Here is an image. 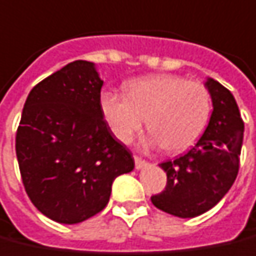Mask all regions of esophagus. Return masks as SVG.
<instances>
[{
    "instance_id": "esophagus-1",
    "label": "esophagus",
    "mask_w": 256,
    "mask_h": 256,
    "mask_svg": "<svg viewBox=\"0 0 256 256\" xmlns=\"http://www.w3.org/2000/svg\"><path fill=\"white\" fill-rule=\"evenodd\" d=\"M134 164H136V169H141V168L146 166V160H144L140 156H134Z\"/></svg>"
}]
</instances>
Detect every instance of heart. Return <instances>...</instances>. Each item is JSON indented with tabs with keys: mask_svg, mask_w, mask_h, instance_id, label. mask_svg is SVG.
Returning a JSON list of instances; mask_svg holds the SVG:
<instances>
[{
	"mask_svg": "<svg viewBox=\"0 0 256 256\" xmlns=\"http://www.w3.org/2000/svg\"><path fill=\"white\" fill-rule=\"evenodd\" d=\"M101 110L112 133L128 144L146 119L151 142L180 154L196 144L210 116V92L198 80L178 74H152L126 84V96L101 94Z\"/></svg>",
	"mask_w": 256,
	"mask_h": 256,
	"instance_id": "heart-1",
	"label": "heart"
}]
</instances>
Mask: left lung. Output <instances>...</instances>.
<instances>
[{
	"label": "left lung",
	"instance_id": "8db88e82",
	"mask_svg": "<svg viewBox=\"0 0 256 256\" xmlns=\"http://www.w3.org/2000/svg\"><path fill=\"white\" fill-rule=\"evenodd\" d=\"M214 112L202 137L187 154L160 164L166 187L151 196L160 210L196 218L214 208L230 190L240 168L244 122L233 94L214 78L206 82Z\"/></svg>",
	"mask_w": 256,
	"mask_h": 256
}]
</instances>
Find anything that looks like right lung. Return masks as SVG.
<instances>
[{
    "label": "right lung",
    "mask_w": 256,
    "mask_h": 256,
    "mask_svg": "<svg viewBox=\"0 0 256 256\" xmlns=\"http://www.w3.org/2000/svg\"><path fill=\"white\" fill-rule=\"evenodd\" d=\"M102 80L92 62L74 60L36 84L16 132L26 194L50 219L74 224L101 212L112 183L133 170L101 110Z\"/></svg>",
    "instance_id": "add662e5"
}]
</instances>
